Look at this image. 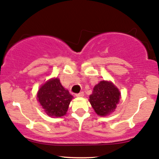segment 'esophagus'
<instances>
[{
    "mask_svg": "<svg viewBox=\"0 0 159 159\" xmlns=\"http://www.w3.org/2000/svg\"><path fill=\"white\" fill-rule=\"evenodd\" d=\"M75 95L76 97H83L84 95V92H81V93H77Z\"/></svg>",
    "mask_w": 159,
    "mask_h": 159,
    "instance_id": "34e87169",
    "label": "esophagus"
}]
</instances>
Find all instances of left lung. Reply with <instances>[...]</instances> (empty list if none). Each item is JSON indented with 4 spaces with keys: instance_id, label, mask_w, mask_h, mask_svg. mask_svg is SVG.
<instances>
[{
    "instance_id": "1",
    "label": "left lung",
    "mask_w": 159,
    "mask_h": 159,
    "mask_svg": "<svg viewBox=\"0 0 159 159\" xmlns=\"http://www.w3.org/2000/svg\"><path fill=\"white\" fill-rule=\"evenodd\" d=\"M120 99V92L111 82L101 81L95 86L89 95V102L98 116L113 112Z\"/></svg>"
}]
</instances>
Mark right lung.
<instances>
[{"mask_svg": "<svg viewBox=\"0 0 159 159\" xmlns=\"http://www.w3.org/2000/svg\"><path fill=\"white\" fill-rule=\"evenodd\" d=\"M37 97L46 113L52 117L64 116L73 98L69 91L63 87L58 78L46 82L38 90Z\"/></svg>", "mask_w": 159, "mask_h": 159, "instance_id": "right-lung-1", "label": "right lung"}]
</instances>
